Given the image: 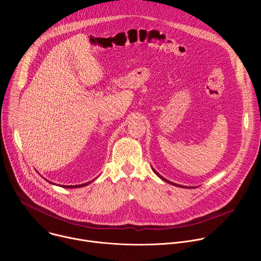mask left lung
I'll return each mask as SVG.
<instances>
[{"label":"left lung","mask_w":261,"mask_h":261,"mask_svg":"<svg viewBox=\"0 0 261 261\" xmlns=\"http://www.w3.org/2000/svg\"><path fill=\"white\" fill-rule=\"evenodd\" d=\"M154 172H156V174H157V175H159V176H160V177H161V178H162V179H163V180H165V181H167V182H168V184H171V185H174V186H178V187H182V186H179V185H176V184H174V182H172V181H170V180H167V179H166V178H164V177H162V176H161V175H160V174H159V173H158V172H157V171H155V170H154ZM182 188H185V187H182Z\"/></svg>","instance_id":"obj_1"}]
</instances>
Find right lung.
Listing matches in <instances>:
<instances>
[{"instance_id":"right-lung-1","label":"right lung","mask_w":261,"mask_h":261,"mask_svg":"<svg viewBox=\"0 0 261 261\" xmlns=\"http://www.w3.org/2000/svg\"><path fill=\"white\" fill-rule=\"evenodd\" d=\"M89 182H87V184H83V185H77V186H63L64 188H81V187H84V186H86V185H88Z\"/></svg>"}]
</instances>
